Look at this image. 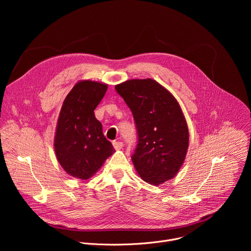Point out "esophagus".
I'll use <instances>...</instances> for the list:
<instances>
[{
  "instance_id": "esophagus-1",
  "label": "esophagus",
  "mask_w": 251,
  "mask_h": 251,
  "mask_svg": "<svg viewBox=\"0 0 251 251\" xmlns=\"http://www.w3.org/2000/svg\"><path fill=\"white\" fill-rule=\"evenodd\" d=\"M113 147L115 150H120L123 148V143L119 141H113Z\"/></svg>"
}]
</instances>
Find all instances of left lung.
I'll return each instance as SVG.
<instances>
[{"label": "left lung", "mask_w": 251, "mask_h": 251, "mask_svg": "<svg viewBox=\"0 0 251 251\" xmlns=\"http://www.w3.org/2000/svg\"><path fill=\"white\" fill-rule=\"evenodd\" d=\"M132 111L138 144L132 162L145 182L158 186L181 169L189 147V129L174 95L152 78L115 86Z\"/></svg>", "instance_id": "1"}]
</instances>
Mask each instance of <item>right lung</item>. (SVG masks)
I'll list each match as a JSON object with an SVG mask.
<instances>
[{
    "instance_id": "obj_1",
    "label": "right lung",
    "mask_w": 251,
    "mask_h": 251,
    "mask_svg": "<svg viewBox=\"0 0 251 251\" xmlns=\"http://www.w3.org/2000/svg\"><path fill=\"white\" fill-rule=\"evenodd\" d=\"M107 87L97 81H78L59 112L53 142L56 159L68 175L80 180H88L115 152L94 115Z\"/></svg>"
}]
</instances>
